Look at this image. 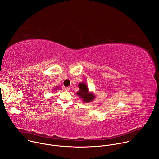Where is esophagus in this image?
Returning a JSON list of instances; mask_svg holds the SVG:
<instances>
[{"mask_svg": "<svg viewBox=\"0 0 159 159\" xmlns=\"http://www.w3.org/2000/svg\"><path fill=\"white\" fill-rule=\"evenodd\" d=\"M64 90L66 91H68L70 90V88L69 87H66L64 88Z\"/></svg>", "mask_w": 159, "mask_h": 159, "instance_id": "esophagus-1", "label": "esophagus"}]
</instances>
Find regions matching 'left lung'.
Wrapping results in <instances>:
<instances>
[{
  "instance_id": "8db88e82",
  "label": "left lung",
  "mask_w": 159,
  "mask_h": 159,
  "mask_svg": "<svg viewBox=\"0 0 159 159\" xmlns=\"http://www.w3.org/2000/svg\"><path fill=\"white\" fill-rule=\"evenodd\" d=\"M78 85L80 89L76 94L82 99L84 103H89L94 99L95 95L93 93L89 91L88 85L85 82H80Z\"/></svg>"
}]
</instances>
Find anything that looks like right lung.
Listing matches in <instances>:
<instances>
[{"instance_id": "right-lung-1", "label": "right lung", "mask_w": 159, "mask_h": 159, "mask_svg": "<svg viewBox=\"0 0 159 159\" xmlns=\"http://www.w3.org/2000/svg\"><path fill=\"white\" fill-rule=\"evenodd\" d=\"M57 88H59V87H56V88H54V91H56Z\"/></svg>"}]
</instances>
